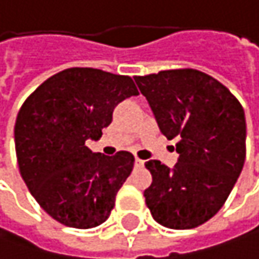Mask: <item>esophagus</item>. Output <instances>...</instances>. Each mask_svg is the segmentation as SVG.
Masks as SVG:
<instances>
[{
    "mask_svg": "<svg viewBox=\"0 0 259 259\" xmlns=\"http://www.w3.org/2000/svg\"><path fill=\"white\" fill-rule=\"evenodd\" d=\"M135 165H136V167H144L145 161L139 160V158H136V160H135Z\"/></svg>",
    "mask_w": 259,
    "mask_h": 259,
    "instance_id": "esophagus-1",
    "label": "esophagus"
}]
</instances>
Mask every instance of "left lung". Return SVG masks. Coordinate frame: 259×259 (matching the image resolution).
<instances>
[{"label":"left lung","instance_id":"obj_1","mask_svg":"<svg viewBox=\"0 0 259 259\" xmlns=\"http://www.w3.org/2000/svg\"><path fill=\"white\" fill-rule=\"evenodd\" d=\"M161 133L177 138L173 168L149 160L152 183L144 196L154 220L185 230L204 224L224 205L246 157L245 111L217 79L193 69L135 76Z\"/></svg>","mask_w":259,"mask_h":259}]
</instances>
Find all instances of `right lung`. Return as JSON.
<instances>
[{"label": "right lung", "mask_w": 259, "mask_h": 259, "mask_svg": "<svg viewBox=\"0 0 259 259\" xmlns=\"http://www.w3.org/2000/svg\"><path fill=\"white\" fill-rule=\"evenodd\" d=\"M139 95L129 76L91 67H71L47 79L26 99L14 126L16 155L27 189L54 220L92 229L114 208L135 157L92 152L113 120L115 105Z\"/></svg>", "instance_id": "obj_1"}]
</instances>
